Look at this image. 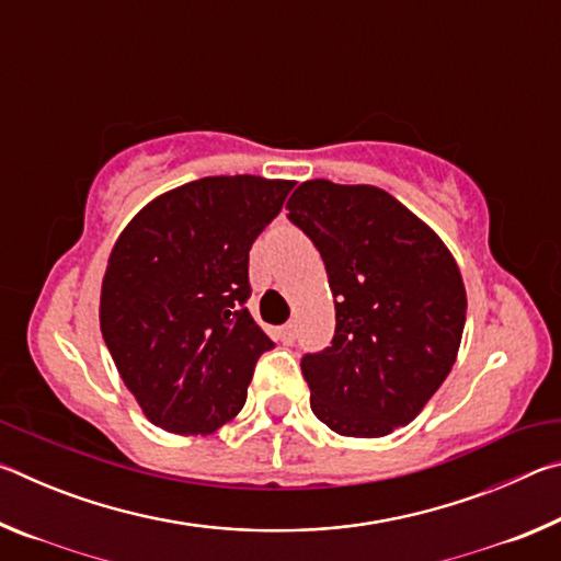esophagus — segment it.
Masks as SVG:
<instances>
[{"mask_svg":"<svg viewBox=\"0 0 561 561\" xmlns=\"http://www.w3.org/2000/svg\"><path fill=\"white\" fill-rule=\"evenodd\" d=\"M279 339H282L284 346H291L294 339H297V327H294L291 321H289V324H284V327L279 329Z\"/></svg>","mask_w":561,"mask_h":561,"instance_id":"obj_1","label":"esophagus"}]
</instances>
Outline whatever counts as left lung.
I'll use <instances>...</instances> for the list:
<instances>
[{"instance_id":"obj_1","label":"left lung","mask_w":561,"mask_h":561,"mask_svg":"<svg viewBox=\"0 0 561 561\" xmlns=\"http://www.w3.org/2000/svg\"><path fill=\"white\" fill-rule=\"evenodd\" d=\"M287 210L321 252L336 307L331 346L301 358L311 411L339 435L383 438L423 411L458 358V262L381 187L307 180Z\"/></svg>"}]
</instances>
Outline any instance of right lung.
Masks as SVG:
<instances>
[{"label": "right lung", "instance_id": "1", "mask_svg": "<svg viewBox=\"0 0 561 561\" xmlns=\"http://www.w3.org/2000/svg\"><path fill=\"white\" fill-rule=\"evenodd\" d=\"M291 180L215 175L158 195L113 244L101 334L158 428L213 435L242 411L272 339L247 311L250 250Z\"/></svg>", "mask_w": 561, "mask_h": 561}]
</instances>
